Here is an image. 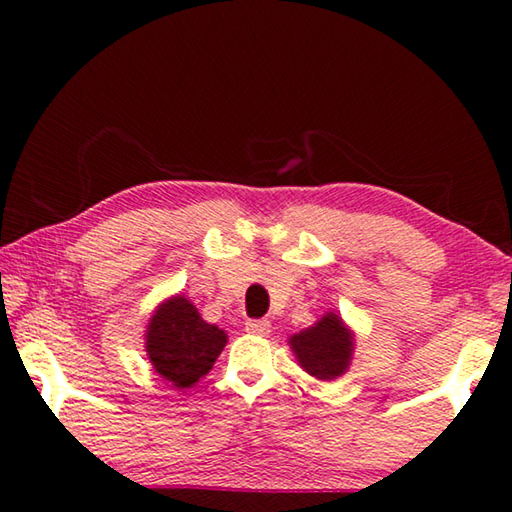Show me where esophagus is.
I'll list each match as a JSON object with an SVG mask.
<instances>
[{"label": "esophagus", "instance_id": "34e87169", "mask_svg": "<svg viewBox=\"0 0 512 512\" xmlns=\"http://www.w3.org/2000/svg\"><path fill=\"white\" fill-rule=\"evenodd\" d=\"M246 329H248L250 334L264 336V334L271 332V320H266V318H253V320H248V323H246Z\"/></svg>", "mask_w": 512, "mask_h": 512}]
</instances>
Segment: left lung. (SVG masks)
I'll use <instances>...</instances> for the list:
<instances>
[{
	"mask_svg": "<svg viewBox=\"0 0 512 512\" xmlns=\"http://www.w3.org/2000/svg\"><path fill=\"white\" fill-rule=\"evenodd\" d=\"M289 343L300 366L309 375L329 381L348 370L352 357V334L336 314L323 316L314 327L291 336Z\"/></svg>",
	"mask_w": 512,
	"mask_h": 512,
	"instance_id": "1",
	"label": "left lung"
}]
</instances>
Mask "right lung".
I'll return each mask as SVG.
<instances>
[{
  "label": "right lung",
  "instance_id": "add662e5",
  "mask_svg": "<svg viewBox=\"0 0 512 512\" xmlns=\"http://www.w3.org/2000/svg\"><path fill=\"white\" fill-rule=\"evenodd\" d=\"M225 341L228 336L223 329L205 323L192 302L176 296L153 314L146 352L158 375L173 386L189 388L212 370Z\"/></svg>",
  "mask_w": 512,
  "mask_h": 512
}]
</instances>
